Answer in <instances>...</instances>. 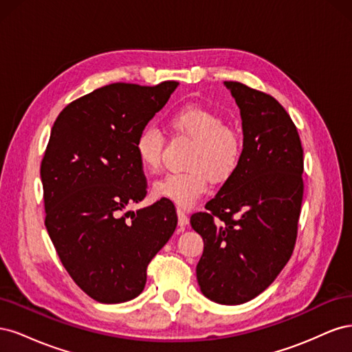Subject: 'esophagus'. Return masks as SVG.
Returning <instances> with one entry per match:
<instances>
[{
	"label": "esophagus",
	"instance_id": "obj_1",
	"mask_svg": "<svg viewBox=\"0 0 352 352\" xmlns=\"http://www.w3.org/2000/svg\"><path fill=\"white\" fill-rule=\"evenodd\" d=\"M176 211H177L179 226H182V228L188 226V225H189V219H188V216H186V212H185V210H182V208H177Z\"/></svg>",
	"mask_w": 352,
	"mask_h": 352
}]
</instances>
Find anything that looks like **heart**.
Returning a JSON list of instances; mask_svg holds the SVG:
<instances>
[{
  "mask_svg": "<svg viewBox=\"0 0 352 352\" xmlns=\"http://www.w3.org/2000/svg\"><path fill=\"white\" fill-rule=\"evenodd\" d=\"M172 129L194 141L185 173H168L153 185V195L189 208L206 192L208 179L226 182L241 163L242 140L214 111L197 105L179 109L168 119ZM164 136L154 126H145L135 140V153L144 170L155 173L162 166Z\"/></svg>",
  "mask_w": 352,
  "mask_h": 352,
  "instance_id": "1",
  "label": "heart"
}]
</instances>
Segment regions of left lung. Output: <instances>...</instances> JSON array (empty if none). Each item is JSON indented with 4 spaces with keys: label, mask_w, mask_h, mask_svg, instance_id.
Instances as JSON below:
<instances>
[{
    "label": "left lung",
    "mask_w": 352,
    "mask_h": 352,
    "mask_svg": "<svg viewBox=\"0 0 352 352\" xmlns=\"http://www.w3.org/2000/svg\"><path fill=\"white\" fill-rule=\"evenodd\" d=\"M241 110V163L190 226L204 241L197 279L211 301L243 304L278 278L298 233L304 158L289 114L272 95L225 82Z\"/></svg>",
    "instance_id": "obj_1"
}]
</instances>
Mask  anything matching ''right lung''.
<instances>
[{"label": "right lung", "instance_id": "1", "mask_svg": "<svg viewBox=\"0 0 352 352\" xmlns=\"http://www.w3.org/2000/svg\"><path fill=\"white\" fill-rule=\"evenodd\" d=\"M177 85H107L70 102L51 129L41 163L45 228L70 278L98 302L140 295L148 264L176 229L170 201L126 207L146 195L136 136Z\"/></svg>", "mask_w": 352, "mask_h": 352}]
</instances>
